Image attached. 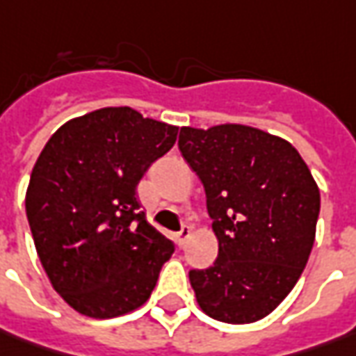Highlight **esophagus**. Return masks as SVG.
Here are the masks:
<instances>
[{"label":"esophagus","mask_w":356,"mask_h":356,"mask_svg":"<svg viewBox=\"0 0 356 356\" xmlns=\"http://www.w3.org/2000/svg\"><path fill=\"white\" fill-rule=\"evenodd\" d=\"M191 232H193V230H191V227H187V225H185V227H183V228H181V230H179L177 236H175V242H177L179 248H185V244H187V240L191 238Z\"/></svg>","instance_id":"34e87169"}]
</instances>
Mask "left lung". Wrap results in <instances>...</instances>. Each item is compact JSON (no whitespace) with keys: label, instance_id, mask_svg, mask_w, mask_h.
Masks as SVG:
<instances>
[{"label":"left lung","instance_id":"1","mask_svg":"<svg viewBox=\"0 0 356 356\" xmlns=\"http://www.w3.org/2000/svg\"><path fill=\"white\" fill-rule=\"evenodd\" d=\"M179 149L202 181L218 258L189 280L202 312L254 323L276 309L309 260L319 187L284 138L244 124L185 126Z\"/></svg>","mask_w":356,"mask_h":356}]
</instances>
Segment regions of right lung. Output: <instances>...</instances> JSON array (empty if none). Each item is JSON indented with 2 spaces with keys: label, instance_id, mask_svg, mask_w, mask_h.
I'll return each mask as SVG.
<instances>
[{
  "label": "right lung",
  "instance_id": "right-lung-1",
  "mask_svg": "<svg viewBox=\"0 0 356 356\" xmlns=\"http://www.w3.org/2000/svg\"><path fill=\"white\" fill-rule=\"evenodd\" d=\"M177 134L110 106L68 120L44 143L25 211L44 274L74 312L112 319L149 300L175 248L147 222L136 187Z\"/></svg>",
  "mask_w": 356,
  "mask_h": 356
}]
</instances>
